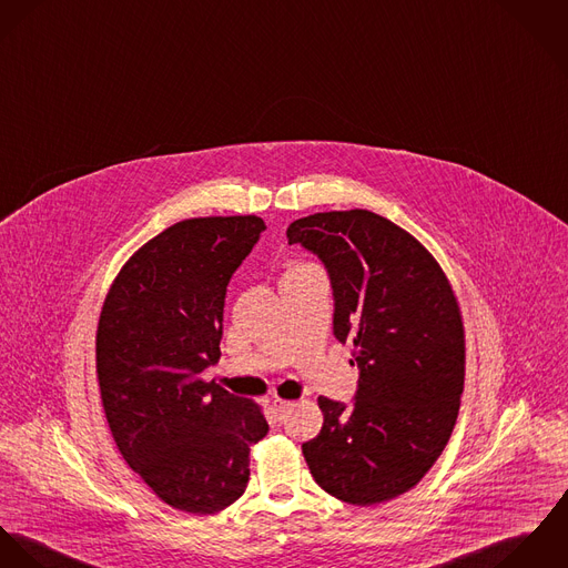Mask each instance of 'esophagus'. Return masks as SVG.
Masks as SVG:
<instances>
[{"label": "esophagus", "mask_w": 568, "mask_h": 568, "mask_svg": "<svg viewBox=\"0 0 568 568\" xmlns=\"http://www.w3.org/2000/svg\"><path fill=\"white\" fill-rule=\"evenodd\" d=\"M294 407H296L294 400H283V398H274V403H272V409L278 416V420H283Z\"/></svg>", "instance_id": "34e87169"}]
</instances>
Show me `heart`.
I'll return each instance as SVG.
<instances>
[{
	"label": "heart",
	"instance_id": "1",
	"mask_svg": "<svg viewBox=\"0 0 568 568\" xmlns=\"http://www.w3.org/2000/svg\"><path fill=\"white\" fill-rule=\"evenodd\" d=\"M305 267H312V265H307V263H296L292 270H305Z\"/></svg>",
	"mask_w": 568,
	"mask_h": 568
}]
</instances>
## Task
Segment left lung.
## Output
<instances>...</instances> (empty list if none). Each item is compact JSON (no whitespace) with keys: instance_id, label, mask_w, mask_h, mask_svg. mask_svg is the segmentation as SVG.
Here are the masks:
<instances>
[{"instance_id":"left-lung-1","label":"left lung","mask_w":568,"mask_h":568,"mask_svg":"<svg viewBox=\"0 0 568 568\" xmlns=\"http://www.w3.org/2000/svg\"><path fill=\"white\" fill-rule=\"evenodd\" d=\"M324 263L333 333L359 368L351 407L317 398L324 423L303 455L315 484L351 505L412 490L440 457L464 392V322L453 287L414 235L366 209L301 217L287 229Z\"/></svg>"}]
</instances>
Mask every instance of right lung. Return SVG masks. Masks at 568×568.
<instances>
[{"mask_svg": "<svg viewBox=\"0 0 568 568\" xmlns=\"http://www.w3.org/2000/svg\"><path fill=\"white\" fill-rule=\"evenodd\" d=\"M265 224L256 215L191 217L132 254L115 276L95 335L102 407L128 466L181 511L235 504L261 407L204 381L220 359L226 285Z\"/></svg>", "mask_w": 568, "mask_h": 568, "instance_id": "right-lung-1", "label": "right lung"}]
</instances>
